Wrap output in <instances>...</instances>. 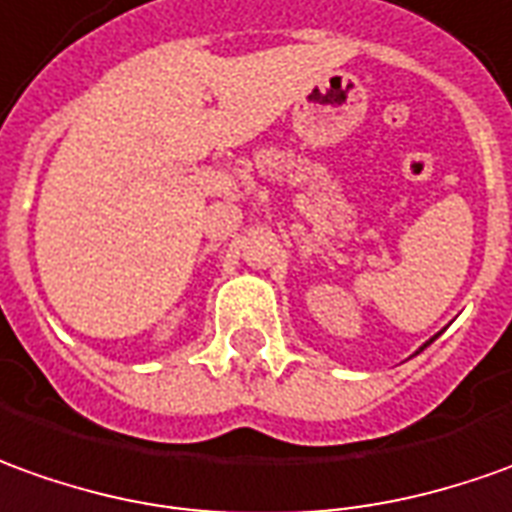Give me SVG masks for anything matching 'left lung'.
Masks as SVG:
<instances>
[{"label":"left lung","mask_w":512,"mask_h":512,"mask_svg":"<svg viewBox=\"0 0 512 512\" xmlns=\"http://www.w3.org/2000/svg\"><path fill=\"white\" fill-rule=\"evenodd\" d=\"M434 339H437V336H434ZM434 339H429V342H426V344H431V342H434ZM426 344H423V347H426ZM423 347H420V350H423ZM420 350H417V353H420Z\"/></svg>","instance_id":"left-lung-1"}]
</instances>
